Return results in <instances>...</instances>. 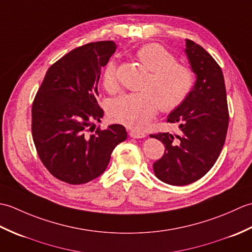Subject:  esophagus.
<instances>
[{
	"label": "esophagus",
	"mask_w": 252,
	"mask_h": 252,
	"mask_svg": "<svg viewBox=\"0 0 252 252\" xmlns=\"http://www.w3.org/2000/svg\"><path fill=\"white\" fill-rule=\"evenodd\" d=\"M129 134L131 137H134V138H142V137H145L146 134L141 130H131L129 132Z\"/></svg>",
	"instance_id": "obj_1"
}]
</instances>
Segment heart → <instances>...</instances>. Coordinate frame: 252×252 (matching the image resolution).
<instances>
[{"instance_id": "heart-1", "label": "heart", "mask_w": 252, "mask_h": 252, "mask_svg": "<svg viewBox=\"0 0 252 252\" xmlns=\"http://www.w3.org/2000/svg\"><path fill=\"white\" fill-rule=\"evenodd\" d=\"M135 57L149 72L144 82V91L122 95L112 101L109 115L130 127H141L151 121L158 108L164 112L172 111L189 97L195 83L191 69L176 62V57L168 49L158 43L141 46ZM103 84L108 92H117V63L111 60L103 73Z\"/></svg>"}]
</instances>
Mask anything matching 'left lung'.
I'll list each match as a JSON object with an SVG mask.
<instances>
[{
  "mask_svg": "<svg viewBox=\"0 0 252 252\" xmlns=\"http://www.w3.org/2000/svg\"><path fill=\"white\" fill-rule=\"evenodd\" d=\"M185 53L197 80L189 97L169 115L180 132L151 134L165 147L154 162L155 175L164 183L189 185L201 179L220 156L228 127L226 90L221 67L209 53L186 39Z\"/></svg>",
  "mask_w": 252,
  "mask_h": 252,
  "instance_id": "left-lung-1",
  "label": "left lung"
}]
</instances>
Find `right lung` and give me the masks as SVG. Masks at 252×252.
Instances as JSON below:
<instances>
[{"label": "right lung", "mask_w": 252, "mask_h": 252, "mask_svg": "<svg viewBox=\"0 0 252 252\" xmlns=\"http://www.w3.org/2000/svg\"><path fill=\"white\" fill-rule=\"evenodd\" d=\"M112 41L89 43L69 52L49 68L32 104L31 131L42 163L57 180L84 184L104 173L110 155L127 137L126 127L103 130L98 105L101 68L116 52Z\"/></svg>", "instance_id": "right-lung-1"}]
</instances>
